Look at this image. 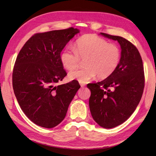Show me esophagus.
Returning a JSON list of instances; mask_svg holds the SVG:
<instances>
[{"instance_id":"1","label":"esophagus","mask_w":156,"mask_h":156,"mask_svg":"<svg viewBox=\"0 0 156 156\" xmlns=\"http://www.w3.org/2000/svg\"><path fill=\"white\" fill-rule=\"evenodd\" d=\"M80 84H81V87H84V86H85V85H86V84H85V83H81V82H80Z\"/></svg>"}]
</instances>
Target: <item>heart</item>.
<instances>
[{"mask_svg":"<svg viewBox=\"0 0 156 156\" xmlns=\"http://www.w3.org/2000/svg\"><path fill=\"white\" fill-rule=\"evenodd\" d=\"M119 47L94 34L84 35L75 44V49L67 48L60 55L64 68L72 71L84 60L85 67L69 73L70 79L86 83L97 75L99 79H106L114 73L120 61Z\"/></svg>","mask_w":156,"mask_h":156,"instance_id":"b5f03b06","label":"heart"}]
</instances>
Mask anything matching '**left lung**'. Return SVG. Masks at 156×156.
Returning <instances> with one entry per match:
<instances>
[{"instance_id":"obj_1","label":"left lung","mask_w":156,"mask_h":156,"mask_svg":"<svg viewBox=\"0 0 156 156\" xmlns=\"http://www.w3.org/2000/svg\"><path fill=\"white\" fill-rule=\"evenodd\" d=\"M120 44L119 66L111 76L89 83V107L93 119L101 127L112 128L127 120L136 109L143 96L144 73L143 60L136 47L124 37L101 32Z\"/></svg>"}]
</instances>
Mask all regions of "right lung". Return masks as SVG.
Listing matches in <instances>:
<instances>
[{
  "label": "right lung",
  "instance_id": "1",
  "mask_svg": "<svg viewBox=\"0 0 156 156\" xmlns=\"http://www.w3.org/2000/svg\"><path fill=\"white\" fill-rule=\"evenodd\" d=\"M79 32L73 27L36 33L19 53L12 73V85L19 105L36 125L52 128L66 115L69 103L81 87L73 80L57 85L67 73L60 53Z\"/></svg>",
  "mask_w": 156,
  "mask_h": 156
}]
</instances>
